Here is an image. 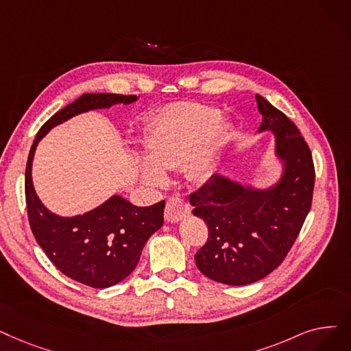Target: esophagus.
Returning a JSON list of instances; mask_svg holds the SVG:
<instances>
[{"mask_svg":"<svg viewBox=\"0 0 351 351\" xmlns=\"http://www.w3.org/2000/svg\"><path fill=\"white\" fill-rule=\"evenodd\" d=\"M191 213L189 205L182 197H169L165 206V219L167 222H179Z\"/></svg>","mask_w":351,"mask_h":351,"instance_id":"obj_1","label":"esophagus"}]
</instances>
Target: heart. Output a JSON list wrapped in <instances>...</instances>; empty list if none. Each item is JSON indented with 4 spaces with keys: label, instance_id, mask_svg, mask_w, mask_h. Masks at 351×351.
Returning a JSON list of instances; mask_svg holds the SVG:
<instances>
[{
    "label": "heart",
    "instance_id": "heart-1",
    "mask_svg": "<svg viewBox=\"0 0 351 351\" xmlns=\"http://www.w3.org/2000/svg\"><path fill=\"white\" fill-rule=\"evenodd\" d=\"M228 141V128L219 112L197 103H178L159 113L152 125L146 150L149 159L141 160L142 179L147 185L165 184L163 169L184 163L188 179L204 184L215 172V159Z\"/></svg>",
    "mask_w": 351,
    "mask_h": 351
}]
</instances>
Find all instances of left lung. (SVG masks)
<instances>
[{
	"label": "left lung",
	"instance_id": "8db88e82",
	"mask_svg": "<svg viewBox=\"0 0 351 351\" xmlns=\"http://www.w3.org/2000/svg\"><path fill=\"white\" fill-rule=\"evenodd\" d=\"M263 123L258 132L276 134V155L282 175L267 189L243 186L213 175L189 195L193 215L205 221L208 241L195 263L208 278L247 285L267 277L287 256L311 208L314 163L298 128L256 95Z\"/></svg>",
	"mask_w": 351,
	"mask_h": 351
}]
</instances>
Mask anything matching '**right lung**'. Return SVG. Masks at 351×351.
<instances>
[{"label":"right lung","instance_id":"1","mask_svg":"<svg viewBox=\"0 0 351 351\" xmlns=\"http://www.w3.org/2000/svg\"><path fill=\"white\" fill-rule=\"evenodd\" d=\"M138 97L86 93L53 114L38 130L25 166V202L36 241L50 261L69 278L93 288H108L138 265L146 241L163 225L165 201L136 206L113 195L100 206L77 217H58L45 208L33 186L32 166L38 142L54 126L96 109L130 104Z\"/></svg>","mask_w":351,"mask_h":351}]
</instances>
